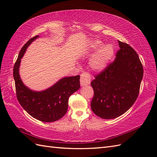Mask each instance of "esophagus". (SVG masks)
I'll use <instances>...</instances> for the list:
<instances>
[{"label":"esophagus","instance_id":"1","mask_svg":"<svg viewBox=\"0 0 157 157\" xmlns=\"http://www.w3.org/2000/svg\"><path fill=\"white\" fill-rule=\"evenodd\" d=\"M91 82V77L90 75L88 73H82L80 77V84L82 86H87L90 84Z\"/></svg>","mask_w":157,"mask_h":157}]
</instances>
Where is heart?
<instances>
[{"label":"heart","instance_id":"heart-1","mask_svg":"<svg viewBox=\"0 0 157 157\" xmlns=\"http://www.w3.org/2000/svg\"><path fill=\"white\" fill-rule=\"evenodd\" d=\"M102 42L99 40H93L87 46L88 51L90 52L97 51L89 61L90 67L96 72L104 70L114 55V48L111 44H106L102 47Z\"/></svg>","mask_w":157,"mask_h":157}]
</instances>
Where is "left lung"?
<instances>
[{
  "label": "left lung",
  "instance_id": "8db88e82",
  "mask_svg": "<svg viewBox=\"0 0 157 157\" xmlns=\"http://www.w3.org/2000/svg\"><path fill=\"white\" fill-rule=\"evenodd\" d=\"M118 43L120 49L115 61L91 82L94 90L92 111L105 119L118 117L134 105L144 73L136 52L126 43Z\"/></svg>",
  "mask_w": 157,
  "mask_h": 157
}]
</instances>
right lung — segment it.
<instances>
[{
	"label": "right lung",
	"instance_id": "right-lung-1",
	"mask_svg": "<svg viewBox=\"0 0 157 157\" xmlns=\"http://www.w3.org/2000/svg\"><path fill=\"white\" fill-rule=\"evenodd\" d=\"M39 37L31 38L21 49L13 67V78L17 98L26 112L39 121L53 122L62 118L67 111L69 97L80 88V76L64 77L42 91L33 90L23 84L19 75L21 58L28 46Z\"/></svg>",
	"mask_w": 157,
	"mask_h": 157
}]
</instances>
